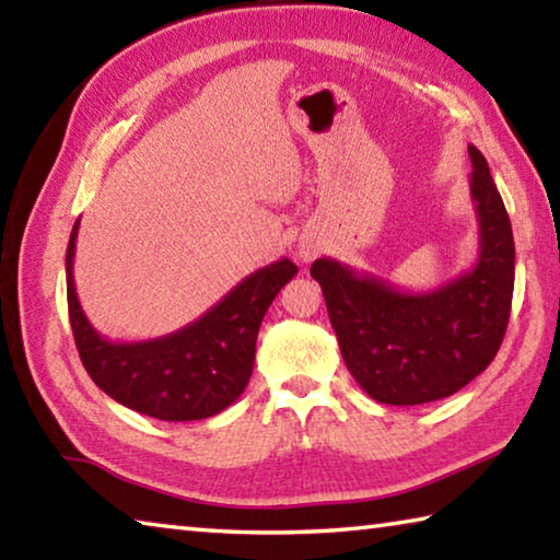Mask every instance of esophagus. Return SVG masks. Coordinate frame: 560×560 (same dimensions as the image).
<instances>
[{
    "instance_id": "obj_1",
    "label": "esophagus",
    "mask_w": 560,
    "mask_h": 560,
    "mask_svg": "<svg viewBox=\"0 0 560 560\" xmlns=\"http://www.w3.org/2000/svg\"><path fill=\"white\" fill-rule=\"evenodd\" d=\"M299 254H301V259H303V261H308V259L314 257V254H316V246H301Z\"/></svg>"
}]
</instances>
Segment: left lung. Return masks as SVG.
Instances as JSON below:
<instances>
[{
	"label": "left lung",
	"instance_id": "obj_1",
	"mask_svg": "<svg viewBox=\"0 0 560 560\" xmlns=\"http://www.w3.org/2000/svg\"><path fill=\"white\" fill-rule=\"evenodd\" d=\"M477 261L428 291H405L330 257L311 264L355 383L385 405L450 397L494 360L514 296V234L485 155L469 145Z\"/></svg>",
	"mask_w": 560,
	"mask_h": 560
}]
</instances>
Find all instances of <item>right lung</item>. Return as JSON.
<instances>
[{
	"instance_id": "1",
	"label": "right lung",
	"mask_w": 560,
	"mask_h": 560,
	"mask_svg": "<svg viewBox=\"0 0 560 560\" xmlns=\"http://www.w3.org/2000/svg\"><path fill=\"white\" fill-rule=\"evenodd\" d=\"M79 224L75 220L66 249V299L75 348L91 381L116 402L165 422L205 420L226 410L249 383L261 318L296 277V264L283 257L249 273L175 334L122 343L101 336L75 296Z\"/></svg>"
}]
</instances>
